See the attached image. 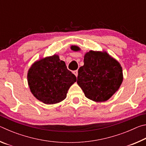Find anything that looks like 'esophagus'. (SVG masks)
I'll return each mask as SVG.
<instances>
[{"mask_svg":"<svg viewBox=\"0 0 146 146\" xmlns=\"http://www.w3.org/2000/svg\"><path fill=\"white\" fill-rule=\"evenodd\" d=\"M73 73L74 75H75L76 76H78V71L77 70H75V71H73Z\"/></svg>","mask_w":146,"mask_h":146,"instance_id":"obj_1","label":"esophagus"}]
</instances>
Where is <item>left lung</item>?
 <instances>
[{
	"mask_svg": "<svg viewBox=\"0 0 146 146\" xmlns=\"http://www.w3.org/2000/svg\"><path fill=\"white\" fill-rule=\"evenodd\" d=\"M71 49L80 50L76 46H71ZM84 63L78 71L77 84L86 97L97 102L110 99L123 81L120 63L106 51L92 50L85 54Z\"/></svg>",
	"mask_w": 146,
	"mask_h": 146,
	"instance_id": "8db88e82",
	"label": "left lung"
}]
</instances>
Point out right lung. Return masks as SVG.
<instances>
[{"mask_svg": "<svg viewBox=\"0 0 146 146\" xmlns=\"http://www.w3.org/2000/svg\"><path fill=\"white\" fill-rule=\"evenodd\" d=\"M31 92L46 104H54L65 99L71 86L76 81L57 55L42 58L34 62L28 72Z\"/></svg>", "mask_w": 146, "mask_h": 146, "instance_id": "add662e5", "label": "right lung"}]
</instances>
